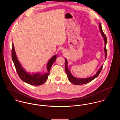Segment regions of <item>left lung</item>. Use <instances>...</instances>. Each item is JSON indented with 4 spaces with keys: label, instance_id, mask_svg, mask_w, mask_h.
<instances>
[{
    "label": "left lung",
    "instance_id": "obj_1",
    "mask_svg": "<svg viewBox=\"0 0 120 120\" xmlns=\"http://www.w3.org/2000/svg\"><path fill=\"white\" fill-rule=\"evenodd\" d=\"M99 30L101 32V34L103 36V38L104 39V44H105V47H104V52H105V60L106 59L107 57V49H106V44H107V38L105 35V34H104L103 32L101 24L99 23ZM68 62L67 59H65V70L67 74L68 75V78L69 80L73 84L76 85H83L86 84L90 82L93 79H94L95 78H96L100 74L102 69L103 68V65L98 70L96 74H95L94 76L89 77L87 78H77L75 77H74L73 75H72L71 71H70L68 67Z\"/></svg>",
    "mask_w": 120,
    "mask_h": 120
}]
</instances>
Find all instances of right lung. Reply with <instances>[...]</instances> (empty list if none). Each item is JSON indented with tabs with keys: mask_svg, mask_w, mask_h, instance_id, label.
Listing matches in <instances>:
<instances>
[{
	"mask_svg": "<svg viewBox=\"0 0 120 120\" xmlns=\"http://www.w3.org/2000/svg\"><path fill=\"white\" fill-rule=\"evenodd\" d=\"M11 57L17 74L22 81L32 86H40L45 83L48 79L50 69L56 59L57 55L53 56L48 61L47 65L48 72L45 74L36 73L31 74L30 73L27 72L23 68H22L17 59L13 43H12Z\"/></svg>",
	"mask_w": 120,
	"mask_h": 120,
	"instance_id": "1",
	"label": "right lung"
}]
</instances>
